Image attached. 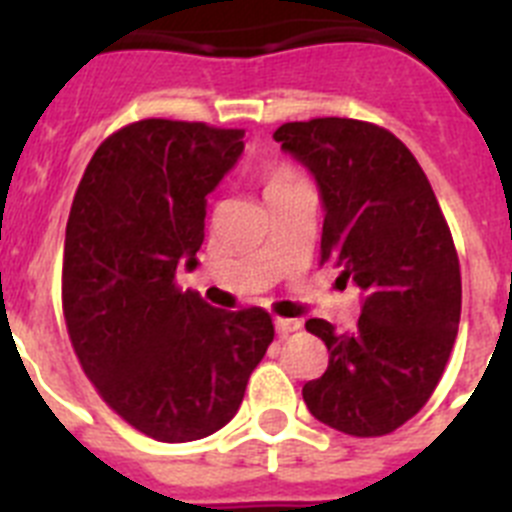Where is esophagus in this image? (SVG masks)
Masks as SVG:
<instances>
[{
	"mask_svg": "<svg viewBox=\"0 0 512 512\" xmlns=\"http://www.w3.org/2000/svg\"><path fill=\"white\" fill-rule=\"evenodd\" d=\"M274 328H277L279 336H289V333H295L300 328V320L295 318H274Z\"/></svg>",
	"mask_w": 512,
	"mask_h": 512,
	"instance_id": "1",
	"label": "esophagus"
}]
</instances>
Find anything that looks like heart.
<instances>
[{
	"instance_id": "b5f03b06",
	"label": "heart",
	"mask_w": 512,
	"mask_h": 512,
	"mask_svg": "<svg viewBox=\"0 0 512 512\" xmlns=\"http://www.w3.org/2000/svg\"><path fill=\"white\" fill-rule=\"evenodd\" d=\"M261 179H264V192H279L284 187H292V184H300L302 176L297 174L289 164H282V161H271V164L264 166L261 171Z\"/></svg>"
}]
</instances>
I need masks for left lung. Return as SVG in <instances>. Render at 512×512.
<instances>
[{"label": "left lung", "mask_w": 512, "mask_h": 512, "mask_svg": "<svg viewBox=\"0 0 512 512\" xmlns=\"http://www.w3.org/2000/svg\"><path fill=\"white\" fill-rule=\"evenodd\" d=\"M274 140L320 187V264L364 289L354 330L305 323L330 354L323 377L302 387L307 410L348 436L392 433L433 395L459 330L461 271L449 223L408 146L374 122H284Z\"/></svg>", "instance_id": "8db88e82"}]
</instances>
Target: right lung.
<instances>
[{"mask_svg": "<svg viewBox=\"0 0 512 512\" xmlns=\"http://www.w3.org/2000/svg\"><path fill=\"white\" fill-rule=\"evenodd\" d=\"M243 135L130 122L102 140L74 194L61 277L71 346L99 397L156 441L220 431L274 341L261 307L220 310L176 284V266H197L207 194L243 153Z\"/></svg>", "mask_w": 512, "mask_h": 512, "instance_id": "1", "label": "right lung"}]
</instances>
